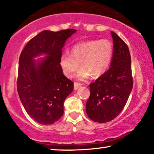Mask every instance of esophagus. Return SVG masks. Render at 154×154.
<instances>
[{
    "label": "esophagus",
    "instance_id": "esophagus-1",
    "mask_svg": "<svg viewBox=\"0 0 154 154\" xmlns=\"http://www.w3.org/2000/svg\"><path fill=\"white\" fill-rule=\"evenodd\" d=\"M81 84H79V83H77V82H75L74 83V90H77V89L79 88H80L81 87Z\"/></svg>",
    "mask_w": 154,
    "mask_h": 154
}]
</instances>
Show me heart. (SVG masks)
<instances>
[{"label":"heart","mask_w":154,"mask_h":154,"mask_svg":"<svg viewBox=\"0 0 154 154\" xmlns=\"http://www.w3.org/2000/svg\"><path fill=\"white\" fill-rule=\"evenodd\" d=\"M70 52L63 54L59 59L63 73L67 77H73L80 63L82 67L76 77L85 80L91 75L100 77L107 71L113 54V45L108 39L88 40L75 44Z\"/></svg>","instance_id":"1"}]
</instances>
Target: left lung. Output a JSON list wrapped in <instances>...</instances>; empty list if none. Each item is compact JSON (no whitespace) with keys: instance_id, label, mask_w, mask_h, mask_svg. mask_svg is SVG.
<instances>
[{"instance_id":"left-lung-1","label":"left lung","mask_w":154,"mask_h":154,"mask_svg":"<svg viewBox=\"0 0 154 154\" xmlns=\"http://www.w3.org/2000/svg\"><path fill=\"white\" fill-rule=\"evenodd\" d=\"M113 54L110 69L90 85L86 112L92 120L107 123L120 113L133 88L131 58L127 44L113 31Z\"/></svg>"}]
</instances>
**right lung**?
<instances>
[{"mask_svg":"<svg viewBox=\"0 0 154 154\" xmlns=\"http://www.w3.org/2000/svg\"><path fill=\"white\" fill-rule=\"evenodd\" d=\"M75 29L42 31L26 44L18 62L17 90L29 116L37 123L51 125L64 114V102L74 83L59 64L62 48ZM44 55L45 57L34 60Z\"/></svg>","mask_w":154,"mask_h":154,"instance_id":"obj_1","label":"right lung"}]
</instances>
